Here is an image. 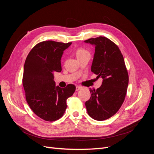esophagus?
Segmentation results:
<instances>
[{"mask_svg": "<svg viewBox=\"0 0 154 154\" xmlns=\"http://www.w3.org/2000/svg\"><path fill=\"white\" fill-rule=\"evenodd\" d=\"M82 87H80V86H78V85H77V86L76 87V91H78L79 90L82 89Z\"/></svg>", "mask_w": 154, "mask_h": 154, "instance_id": "obj_1", "label": "esophagus"}]
</instances>
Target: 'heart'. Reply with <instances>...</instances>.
Wrapping results in <instances>:
<instances>
[{"label":"heart","mask_w":154,"mask_h":154,"mask_svg":"<svg viewBox=\"0 0 154 154\" xmlns=\"http://www.w3.org/2000/svg\"><path fill=\"white\" fill-rule=\"evenodd\" d=\"M87 53H88V51L87 50H85V49H83V48H78L76 51V56L77 58L82 57V56H83Z\"/></svg>","instance_id":"obj_1"}]
</instances>
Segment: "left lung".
<instances>
[{"label":"left lung","mask_w":154,"mask_h":154,"mask_svg":"<svg viewBox=\"0 0 154 154\" xmlns=\"http://www.w3.org/2000/svg\"><path fill=\"white\" fill-rule=\"evenodd\" d=\"M95 46L91 71L103 78L98 88L90 89L91 96L85 102L87 113L97 121L113 116L122 106L127 94L128 74L118 45L104 36L85 40Z\"/></svg>","instance_id":"left-lung-1"}]
</instances>
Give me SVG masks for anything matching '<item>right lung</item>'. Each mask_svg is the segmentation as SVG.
I'll return each mask as SVG.
<instances>
[{
    "instance_id": "obj_1",
    "label": "right lung",
    "mask_w": 154,
    "mask_h": 154,
    "mask_svg": "<svg viewBox=\"0 0 154 154\" xmlns=\"http://www.w3.org/2000/svg\"><path fill=\"white\" fill-rule=\"evenodd\" d=\"M71 44L41 42L31 50L25 61L22 83L26 101L37 116L48 122L62 117L67 100L76 90L72 84L65 88L56 86L54 81V72L62 71L63 51Z\"/></svg>"
}]
</instances>
